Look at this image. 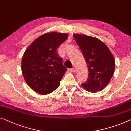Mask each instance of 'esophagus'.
Listing matches in <instances>:
<instances>
[{
  "label": "esophagus",
  "instance_id": "obj_1",
  "mask_svg": "<svg viewBox=\"0 0 131 131\" xmlns=\"http://www.w3.org/2000/svg\"><path fill=\"white\" fill-rule=\"evenodd\" d=\"M70 71L71 72H73V73H75V69L74 68H73V69H70Z\"/></svg>",
  "mask_w": 131,
  "mask_h": 131
}]
</instances>
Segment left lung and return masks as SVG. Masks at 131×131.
Wrapping results in <instances>:
<instances>
[{
  "label": "left lung",
  "mask_w": 131,
  "mask_h": 131,
  "mask_svg": "<svg viewBox=\"0 0 131 131\" xmlns=\"http://www.w3.org/2000/svg\"><path fill=\"white\" fill-rule=\"evenodd\" d=\"M86 60L89 76L81 84L87 91L96 93L101 91L109 83L115 71V61L108 47L97 38L81 34H74Z\"/></svg>",
  "instance_id": "8db88e82"
}]
</instances>
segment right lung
<instances>
[{"label":"right lung","mask_w":131,"mask_h":131,"mask_svg":"<svg viewBox=\"0 0 131 131\" xmlns=\"http://www.w3.org/2000/svg\"><path fill=\"white\" fill-rule=\"evenodd\" d=\"M68 34L48 32L37 38L25 51L22 71L25 80L34 91L45 95L56 90L67 68L57 48Z\"/></svg>","instance_id":"obj_1"}]
</instances>
